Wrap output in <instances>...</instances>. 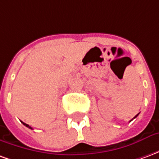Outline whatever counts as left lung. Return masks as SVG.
<instances>
[{
  "label": "left lung",
  "mask_w": 159,
  "mask_h": 159,
  "mask_svg": "<svg viewBox=\"0 0 159 159\" xmlns=\"http://www.w3.org/2000/svg\"><path fill=\"white\" fill-rule=\"evenodd\" d=\"M138 115H139V114H137V115H136V116H135V117H134V118H135V117H137V116H138ZM134 118H133V119H134ZM133 119H132V120H133Z\"/></svg>",
  "instance_id": "left-lung-1"
}]
</instances>
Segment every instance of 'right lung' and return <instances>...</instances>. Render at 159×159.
<instances>
[{
  "label": "right lung",
  "mask_w": 159,
  "mask_h": 159,
  "mask_svg": "<svg viewBox=\"0 0 159 159\" xmlns=\"http://www.w3.org/2000/svg\"><path fill=\"white\" fill-rule=\"evenodd\" d=\"M22 123H23V124H24V125H25V126L27 127V128H29V129H32V128H31V127H30V126H29L28 124H26V123H23V122H22Z\"/></svg>",
  "instance_id": "right-lung-1"
}]
</instances>
